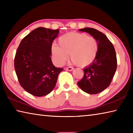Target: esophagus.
Wrapping results in <instances>:
<instances>
[{
  "mask_svg": "<svg viewBox=\"0 0 133 133\" xmlns=\"http://www.w3.org/2000/svg\"><path fill=\"white\" fill-rule=\"evenodd\" d=\"M73 67H67V68H66V70H69V71H72L73 70Z\"/></svg>",
  "mask_w": 133,
  "mask_h": 133,
  "instance_id": "34e87169",
  "label": "esophagus"
}]
</instances>
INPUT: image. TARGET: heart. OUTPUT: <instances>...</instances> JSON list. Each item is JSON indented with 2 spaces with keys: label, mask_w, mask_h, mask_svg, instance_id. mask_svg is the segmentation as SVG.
Segmentation results:
<instances>
[{
  "label": "heart",
  "mask_w": 133,
  "mask_h": 133,
  "mask_svg": "<svg viewBox=\"0 0 133 133\" xmlns=\"http://www.w3.org/2000/svg\"><path fill=\"white\" fill-rule=\"evenodd\" d=\"M59 46H51V55L56 64L63 66L69 57L72 62L82 67L91 64L95 60L98 51V43L96 38L89 36L85 33H67L58 39Z\"/></svg>",
  "instance_id": "1"
}]
</instances>
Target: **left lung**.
<instances>
[{
	"label": "left lung",
	"instance_id": "obj_1",
	"mask_svg": "<svg viewBox=\"0 0 133 133\" xmlns=\"http://www.w3.org/2000/svg\"><path fill=\"white\" fill-rule=\"evenodd\" d=\"M96 38L98 51L95 60L84 69V76L77 83L85 93L96 94L110 85L117 69V57L113 45L104 34L95 29L86 28L79 29Z\"/></svg>",
	"mask_w": 133,
	"mask_h": 133
}]
</instances>
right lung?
<instances>
[{
  "label": "right lung",
  "mask_w": 133,
  "mask_h": 133,
  "mask_svg": "<svg viewBox=\"0 0 133 133\" xmlns=\"http://www.w3.org/2000/svg\"><path fill=\"white\" fill-rule=\"evenodd\" d=\"M59 30L43 27L24 37L16 53L14 65L21 86L32 95L46 96L55 88L58 75L63 70L52 63L51 45Z\"/></svg>",
  "instance_id": "add662e5"
}]
</instances>
